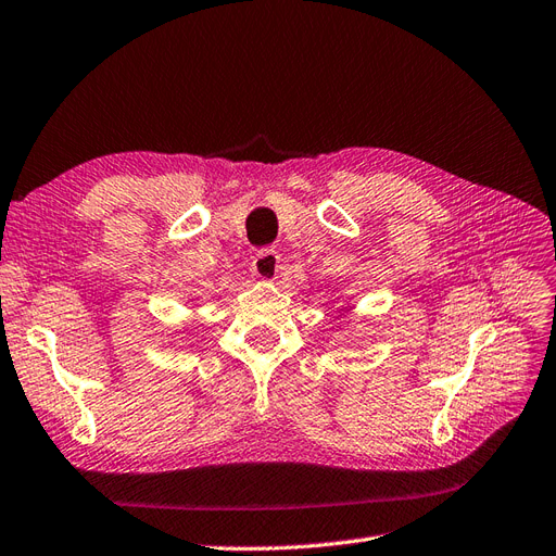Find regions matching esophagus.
<instances>
[{
  "label": "esophagus",
  "instance_id": "obj_1",
  "mask_svg": "<svg viewBox=\"0 0 556 556\" xmlns=\"http://www.w3.org/2000/svg\"><path fill=\"white\" fill-rule=\"evenodd\" d=\"M278 266H280V255L276 250H262L252 260V271H255L257 278L262 280H274L278 276Z\"/></svg>",
  "mask_w": 556,
  "mask_h": 556
}]
</instances>
